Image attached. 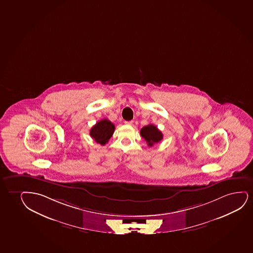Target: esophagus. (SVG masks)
<instances>
[{"instance_id": "obj_1", "label": "esophagus", "mask_w": 253, "mask_h": 253, "mask_svg": "<svg viewBox=\"0 0 253 253\" xmlns=\"http://www.w3.org/2000/svg\"><path fill=\"white\" fill-rule=\"evenodd\" d=\"M133 121H129V122H125L126 125H132Z\"/></svg>"}]
</instances>
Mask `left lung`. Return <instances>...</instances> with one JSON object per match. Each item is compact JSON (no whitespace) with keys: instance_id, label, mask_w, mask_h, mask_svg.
Instances as JSON below:
<instances>
[{"instance_id":"1","label":"left lung","mask_w":253,"mask_h":253,"mask_svg":"<svg viewBox=\"0 0 253 253\" xmlns=\"http://www.w3.org/2000/svg\"><path fill=\"white\" fill-rule=\"evenodd\" d=\"M140 134L142 138L146 141L148 145L151 147L154 144L159 143L163 138L162 131L156 126L150 124L145 126L140 130Z\"/></svg>"}]
</instances>
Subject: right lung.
<instances>
[{"mask_svg":"<svg viewBox=\"0 0 253 253\" xmlns=\"http://www.w3.org/2000/svg\"><path fill=\"white\" fill-rule=\"evenodd\" d=\"M115 125L112 122H109L107 119H103L97 122L96 125L93 126L90 129V137L96 141V143L104 145L108 143L109 138L112 137L115 131Z\"/></svg>","mask_w":253,"mask_h":253,"instance_id":"obj_1","label":"right lung"}]
</instances>
